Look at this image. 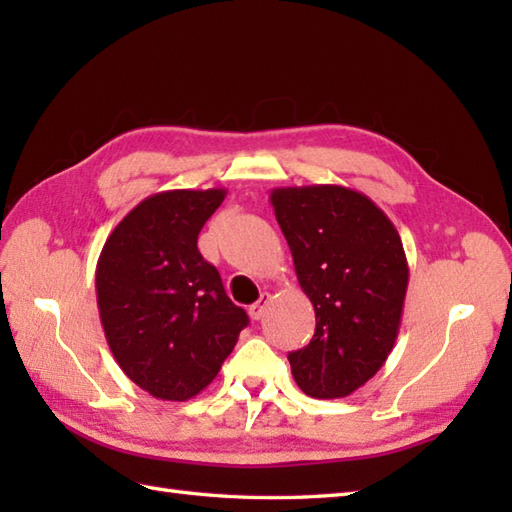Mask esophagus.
Returning <instances> with one entry per match:
<instances>
[{"label": "esophagus", "instance_id": "1", "mask_svg": "<svg viewBox=\"0 0 512 512\" xmlns=\"http://www.w3.org/2000/svg\"><path fill=\"white\" fill-rule=\"evenodd\" d=\"M268 301H270V295H268V292H264V295L259 297V301H257V303H253V306L248 308L250 319H253V321H259V319H262V317H264V312H266Z\"/></svg>", "mask_w": 512, "mask_h": 512}]
</instances>
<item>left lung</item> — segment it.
Here are the masks:
<instances>
[{
    "label": "left lung",
    "mask_w": 512,
    "mask_h": 512,
    "mask_svg": "<svg viewBox=\"0 0 512 512\" xmlns=\"http://www.w3.org/2000/svg\"><path fill=\"white\" fill-rule=\"evenodd\" d=\"M270 204L312 301V341L288 354L299 389L345 398L394 350L409 284L400 235L378 206L339 184L281 187Z\"/></svg>",
    "instance_id": "obj_1"
}]
</instances>
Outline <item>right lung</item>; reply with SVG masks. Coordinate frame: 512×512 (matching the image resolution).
Returning a JSON list of instances; mask_svg holds the SVG:
<instances>
[{
	"label": "right lung",
	"instance_id": "right-lung-1",
	"mask_svg": "<svg viewBox=\"0 0 512 512\" xmlns=\"http://www.w3.org/2000/svg\"><path fill=\"white\" fill-rule=\"evenodd\" d=\"M226 189H173L134 206L96 264L107 345L127 378L160 400L198 396L248 325L198 235Z\"/></svg>",
	"mask_w": 512,
	"mask_h": 512
}]
</instances>
